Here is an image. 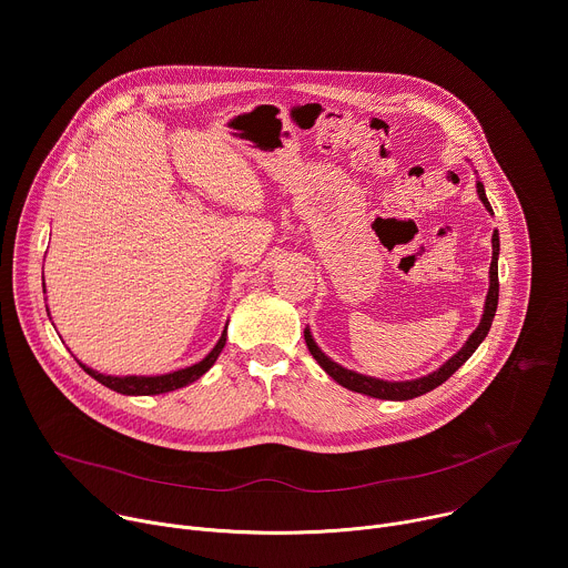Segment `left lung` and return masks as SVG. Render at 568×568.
<instances>
[{"label":"left lung","mask_w":568,"mask_h":568,"mask_svg":"<svg viewBox=\"0 0 568 568\" xmlns=\"http://www.w3.org/2000/svg\"><path fill=\"white\" fill-rule=\"evenodd\" d=\"M476 193H478V200L483 202V206L488 209V213L495 215V213H493V206H490V202H488V195H485V189H483V184H480L478 180H476ZM497 305H499V231L493 233L490 287H488V296H485L480 323L476 326V331L467 337V342L463 344V348H460L456 355H452V357H449L440 368H436L434 373L423 375V377H416V379L388 382V379L362 375V373H357V371L344 368L342 364L333 362L326 353H323V351L316 346V342L312 339L310 328H305V344H307V351L312 353V357L316 359V364H318L323 371H326L337 384H342L344 388L355 390V393H364V395H371V397H379V399H393V402L414 399V397L425 395V393L434 390L436 386H440L445 379H449V377L471 357V353L480 346V342H483L485 337H488V333H490V326H493V318H495Z\"/></svg>","instance_id":"8db88e82"}]
</instances>
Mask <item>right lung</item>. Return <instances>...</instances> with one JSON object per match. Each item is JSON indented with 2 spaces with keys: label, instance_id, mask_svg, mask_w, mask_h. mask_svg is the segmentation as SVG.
Segmentation results:
<instances>
[{
  "label": "right lung",
  "instance_id": "1",
  "mask_svg": "<svg viewBox=\"0 0 568 568\" xmlns=\"http://www.w3.org/2000/svg\"><path fill=\"white\" fill-rule=\"evenodd\" d=\"M224 344H226V328L222 331V337L217 339L213 351L202 362H197L193 366H186V368H180V371H173V373H166V375H105V373H99V371L85 366L80 359H78V364L83 366V371L88 375H92L97 382H101L103 386H108L116 393H123V395H159V393L178 390V388L200 379L215 364Z\"/></svg>",
  "mask_w": 568,
  "mask_h": 568
}]
</instances>
